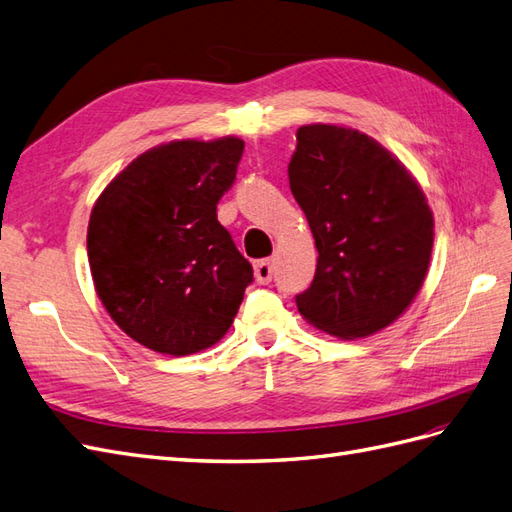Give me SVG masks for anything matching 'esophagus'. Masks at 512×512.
I'll use <instances>...</instances> for the list:
<instances>
[{
    "label": "esophagus",
    "instance_id": "obj_1",
    "mask_svg": "<svg viewBox=\"0 0 512 512\" xmlns=\"http://www.w3.org/2000/svg\"><path fill=\"white\" fill-rule=\"evenodd\" d=\"M272 261L270 259H259L255 261V281L259 285H268L272 281Z\"/></svg>",
    "mask_w": 512,
    "mask_h": 512
}]
</instances>
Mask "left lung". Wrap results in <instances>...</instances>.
Listing matches in <instances>:
<instances>
[{
	"instance_id": "left-lung-1",
	"label": "left lung",
	"mask_w": 512,
	"mask_h": 512,
	"mask_svg": "<svg viewBox=\"0 0 512 512\" xmlns=\"http://www.w3.org/2000/svg\"><path fill=\"white\" fill-rule=\"evenodd\" d=\"M287 177L318 248L300 316L342 339L383 331L426 279L435 220L424 190L383 144L324 123L296 131Z\"/></svg>"
}]
</instances>
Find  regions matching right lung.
Here are the masks:
<instances>
[{
	"label": "right lung",
	"mask_w": 512,
	"mask_h": 512,
	"mask_svg": "<svg viewBox=\"0 0 512 512\" xmlns=\"http://www.w3.org/2000/svg\"><path fill=\"white\" fill-rule=\"evenodd\" d=\"M244 142L173 140L138 155L101 192L88 264L110 318L144 348L183 357L220 342L253 268L220 225Z\"/></svg>",
	"instance_id": "obj_1"
}]
</instances>
